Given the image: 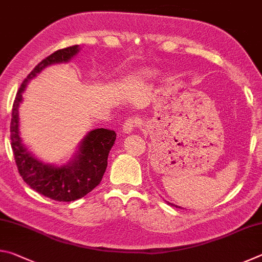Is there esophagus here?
Instances as JSON below:
<instances>
[{
    "label": "esophagus",
    "mask_w": 262,
    "mask_h": 262,
    "mask_svg": "<svg viewBox=\"0 0 262 262\" xmlns=\"http://www.w3.org/2000/svg\"><path fill=\"white\" fill-rule=\"evenodd\" d=\"M140 125H142L141 119H139V118H128L122 125L123 132H125L126 134H129V133H132L137 126H140Z\"/></svg>",
    "instance_id": "obj_1"
}]
</instances>
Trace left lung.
Masks as SVG:
<instances>
[{
	"instance_id": "left-lung-1",
	"label": "left lung",
	"mask_w": 262,
	"mask_h": 262,
	"mask_svg": "<svg viewBox=\"0 0 262 262\" xmlns=\"http://www.w3.org/2000/svg\"><path fill=\"white\" fill-rule=\"evenodd\" d=\"M168 203V205H171V206H176V205H173V203H170V202H167ZM177 208H180V207H178V206H176Z\"/></svg>"
}]
</instances>
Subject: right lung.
<instances>
[{
	"label": "right lung",
	"instance_id": "obj_1",
	"mask_svg": "<svg viewBox=\"0 0 262 262\" xmlns=\"http://www.w3.org/2000/svg\"><path fill=\"white\" fill-rule=\"evenodd\" d=\"M78 51V45L62 48L35 66L21 83L12 106L10 139L19 174L35 192L60 202L78 200L100 184L107 167L110 150L113 147L117 134L114 130L105 129V128H97L91 130L81 141L78 151L73 161L66 165L54 166L39 161L21 143L19 137L18 108L23 100L21 95L31 79L48 66L68 62L77 54Z\"/></svg>",
	"mask_w": 262,
	"mask_h": 262
}]
</instances>
